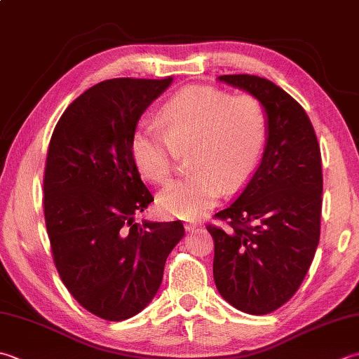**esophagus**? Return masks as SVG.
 <instances>
[{"label": "esophagus", "instance_id": "1", "mask_svg": "<svg viewBox=\"0 0 359 359\" xmlns=\"http://www.w3.org/2000/svg\"><path fill=\"white\" fill-rule=\"evenodd\" d=\"M198 227H199L198 222H185V230L187 231H194Z\"/></svg>", "mask_w": 359, "mask_h": 359}]
</instances>
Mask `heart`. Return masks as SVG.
<instances>
[{"label":"heart","mask_w":359,"mask_h":359,"mask_svg":"<svg viewBox=\"0 0 359 359\" xmlns=\"http://www.w3.org/2000/svg\"><path fill=\"white\" fill-rule=\"evenodd\" d=\"M161 133L133 132L130 154L144 179L166 184L175 151H189L193 172L158 194L165 215L198 219L215 207L224 188H240L262 157L268 138V114L254 95L230 96L207 86L182 88L157 111Z\"/></svg>","instance_id":"1"}]
</instances>
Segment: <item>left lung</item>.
<instances>
[{
    "mask_svg": "<svg viewBox=\"0 0 359 359\" xmlns=\"http://www.w3.org/2000/svg\"><path fill=\"white\" fill-rule=\"evenodd\" d=\"M217 79L258 97L268 114L262 163L238 199L215 215L227 227L207 226L217 291L240 311L262 316L296 294L318 249L320 147L304 107L273 82L250 74Z\"/></svg>",
    "mask_w": 359,
    "mask_h": 359,
    "instance_id": "left-lung-1",
    "label": "left lung"
}]
</instances>
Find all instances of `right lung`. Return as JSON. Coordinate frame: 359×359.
Returning a JSON list of instances; mask_svg holds the SVG:
<instances>
[{
  "instance_id": "right-lung-1",
  "label": "right lung",
  "mask_w": 359,
  "mask_h": 359,
  "mask_svg": "<svg viewBox=\"0 0 359 359\" xmlns=\"http://www.w3.org/2000/svg\"><path fill=\"white\" fill-rule=\"evenodd\" d=\"M118 77L76 97L48 147L43 207L54 264L87 311L105 320L138 314L156 296L184 224L135 222L154 201L130 154L138 119L171 86Z\"/></svg>"
}]
</instances>
